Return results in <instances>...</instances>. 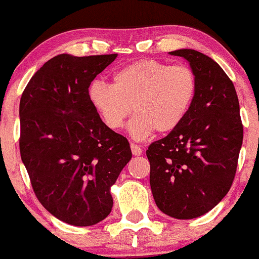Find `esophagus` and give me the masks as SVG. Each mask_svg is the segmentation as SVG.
<instances>
[{
	"label": "esophagus",
	"instance_id": "1",
	"mask_svg": "<svg viewBox=\"0 0 259 259\" xmlns=\"http://www.w3.org/2000/svg\"><path fill=\"white\" fill-rule=\"evenodd\" d=\"M131 149H132V153L135 154V156H141V154H142V148H141L140 146L135 145V143H131Z\"/></svg>",
	"mask_w": 259,
	"mask_h": 259
}]
</instances>
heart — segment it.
<instances>
[{
    "mask_svg": "<svg viewBox=\"0 0 259 259\" xmlns=\"http://www.w3.org/2000/svg\"><path fill=\"white\" fill-rule=\"evenodd\" d=\"M113 84L93 81L89 100L110 130L122 128L133 111L130 133L143 140L157 130L168 133L177 128L194 100L197 77L187 65H168L141 60L113 73Z\"/></svg>",
    "mask_w": 259,
    "mask_h": 259,
    "instance_id": "heart-1",
    "label": "heart"
}]
</instances>
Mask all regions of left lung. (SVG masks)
I'll use <instances>...</instances> for the list:
<instances>
[{"label": "left lung", "instance_id": "left-lung-1", "mask_svg": "<svg viewBox=\"0 0 259 259\" xmlns=\"http://www.w3.org/2000/svg\"><path fill=\"white\" fill-rule=\"evenodd\" d=\"M189 62L197 92L182 123L146 153L157 207L169 217L192 220L228 193L238 164L243 124L233 82L217 62L194 50L169 52Z\"/></svg>", "mask_w": 259, "mask_h": 259}]
</instances>
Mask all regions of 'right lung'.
I'll use <instances>...</instances> for the list:
<instances>
[{"instance_id": "obj_1", "label": "right lung", "mask_w": 259, "mask_h": 259, "mask_svg": "<svg viewBox=\"0 0 259 259\" xmlns=\"http://www.w3.org/2000/svg\"><path fill=\"white\" fill-rule=\"evenodd\" d=\"M117 57L62 53L32 76L20 101V152L37 199L72 226L110 214L111 186L132 157L126 137L106 126L89 87Z\"/></svg>"}]
</instances>
